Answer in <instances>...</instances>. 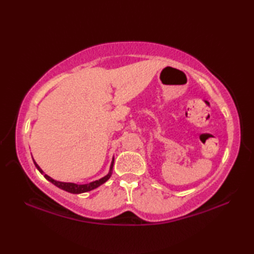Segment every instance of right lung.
I'll use <instances>...</instances> for the list:
<instances>
[{"label":"right lung","mask_w":254,"mask_h":254,"mask_svg":"<svg viewBox=\"0 0 254 254\" xmlns=\"http://www.w3.org/2000/svg\"><path fill=\"white\" fill-rule=\"evenodd\" d=\"M32 160H34V158H32ZM113 163H115V158H112L109 172H108V174H107L105 177H102L101 179L93 181V182H89V183H86V185H76V183H72V182H61V181H57V180H55V179H52L51 177H49L48 175H45V172L42 171V169L40 168L39 166L37 165V163L34 160V164H35V166H36V168L40 171L41 175H44V177L46 178V179H47L48 181H50L51 183H53V185L57 186L58 188L62 189V190L66 191V192H69V193H73V194H79V193L88 192V191L94 190V189H96V188L100 187L101 185H104V183H105L108 179H109V178H110L111 175H112Z\"/></svg>","instance_id":"obj_1"}]
</instances>
